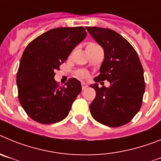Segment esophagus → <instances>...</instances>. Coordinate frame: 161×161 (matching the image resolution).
<instances>
[{
  "mask_svg": "<svg viewBox=\"0 0 161 161\" xmlns=\"http://www.w3.org/2000/svg\"><path fill=\"white\" fill-rule=\"evenodd\" d=\"M81 87H82V89H85L86 88L88 87V85L86 83H85V82H81Z\"/></svg>",
  "mask_w": 161,
  "mask_h": 161,
  "instance_id": "34e87169",
  "label": "esophagus"
}]
</instances>
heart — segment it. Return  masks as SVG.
I'll return each mask as SVG.
<instances>
[{
  "label": "heart",
  "mask_w": 161,
  "mask_h": 161,
  "mask_svg": "<svg viewBox=\"0 0 161 161\" xmlns=\"http://www.w3.org/2000/svg\"><path fill=\"white\" fill-rule=\"evenodd\" d=\"M95 46H97V45H95V44H89L88 47H95ZM76 74H77V76H79L80 78H85L86 76H87V72L84 70L78 71Z\"/></svg>",
  "instance_id": "heart-1"
}]
</instances>
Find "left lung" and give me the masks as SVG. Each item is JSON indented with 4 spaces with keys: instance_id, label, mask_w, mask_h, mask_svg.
I'll list each match as a JSON object with an SVG mask.
<instances>
[{
    "instance_id": "obj_1",
    "label": "left lung",
    "mask_w": 161,
    "mask_h": 161,
    "mask_svg": "<svg viewBox=\"0 0 161 161\" xmlns=\"http://www.w3.org/2000/svg\"><path fill=\"white\" fill-rule=\"evenodd\" d=\"M104 50V61L96 82L107 80L110 86L91 85L96 97L89 109L93 119L110 127L130 122L139 112L145 91L143 69L136 50L122 35L110 29L86 27Z\"/></svg>"
}]
</instances>
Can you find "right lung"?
Returning <instances> with one entry per match:
<instances>
[{
	"label": "right lung",
	"mask_w": 161,
	"mask_h": 161,
	"mask_svg": "<svg viewBox=\"0 0 161 161\" xmlns=\"http://www.w3.org/2000/svg\"><path fill=\"white\" fill-rule=\"evenodd\" d=\"M87 34L84 27L50 30L31 41L24 51L17 73L18 99L31 119L42 124L58 123L68 116L81 91L71 78L65 86L55 81V71Z\"/></svg>",
	"instance_id": "obj_1"
}]
</instances>
